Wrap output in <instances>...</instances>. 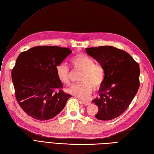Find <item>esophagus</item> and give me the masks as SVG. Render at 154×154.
<instances>
[{"instance_id":"1","label":"esophagus","mask_w":154,"mask_h":154,"mask_svg":"<svg viewBox=\"0 0 154 154\" xmlns=\"http://www.w3.org/2000/svg\"><path fill=\"white\" fill-rule=\"evenodd\" d=\"M82 103H83L84 104H85V106H88L89 105V104H90V102H89V101H86V100H83L82 101Z\"/></svg>"}]
</instances>
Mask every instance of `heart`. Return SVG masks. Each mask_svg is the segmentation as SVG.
Listing matches in <instances>:
<instances>
[{
	"label": "heart",
	"mask_w": 154,
	"mask_h": 154,
	"mask_svg": "<svg viewBox=\"0 0 154 154\" xmlns=\"http://www.w3.org/2000/svg\"><path fill=\"white\" fill-rule=\"evenodd\" d=\"M74 69L81 70L80 83L74 84L67 91L78 98L86 99L91 95L93 87L97 88L104 79V70L100 65L94 63L93 59L83 53L74 55L70 61ZM59 81L64 85L70 84L69 69L65 63H60L55 67Z\"/></svg>",
	"instance_id": "obj_1"
}]
</instances>
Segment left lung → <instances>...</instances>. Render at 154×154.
<instances>
[{"label":"left lung","mask_w":154,"mask_h":154,"mask_svg":"<svg viewBox=\"0 0 154 154\" xmlns=\"http://www.w3.org/2000/svg\"><path fill=\"white\" fill-rule=\"evenodd\" d=\"M85 51L104 70L99 97L92 100L99 108L95 118L104 121L118 118L127 110L139 88V65L127 52L113 46L88 48Z\"/></svg>","instance_id":"obj_1"}]
</instances>
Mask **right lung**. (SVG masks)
I'll use <instances>...</instances> for the list:
<instances>
[{"instance_id": "obj_1", "label": "right lung", "mask_w": 154, "mask_h": 154, "mask_svg": "<svg viewBox=\"0 0 154 154\" xmlns=\"http://www.w3.org/2000/svg\"><path fill=\"white\" fill-rule=\"evenodd\" d=\"M71 53L68 48L43 46L19 55L12 78L16 99L27 115L38 120H48L64 108L72 96L61 89L55 67Z\"/></svg>"}]
</instances>
